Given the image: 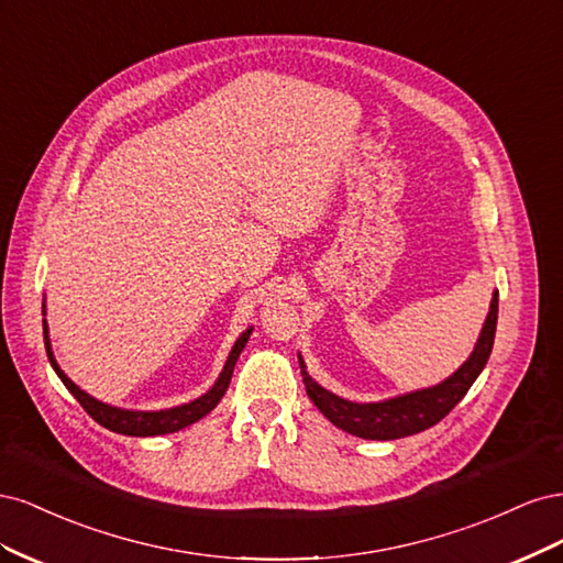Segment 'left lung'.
Listing matches in <instances>:
<instances>
[{
	"instance_id": "1",
	"label": "left lung",
	"mask_w": 563,
	"mask_h": 563,
	"mask_svg": "<svg viewBox=\"0 0 563 563\" xmlns=\"http://www.w3.org/2000/svg\"><path fill=\"white\" fill-rule=\"evenodd\" d=\"M496 323H498V291H493L486 321L479 338H476L472 354L467 356V362L460 366L453 376L432 387L406 391V395L383 399V401H371V404L350 401L333 395V391L312 380L308 366H305L302 356L298 354L302 383H305V389H308V397L312 399V404L343 432H350L362 439H376V441L411 437L432 428V424H437L441 418H446L451 413V408L467 395V389L476 378H479V373L488 362L490 350H493V338H496Z\"/></svg>"
}]
</instances>
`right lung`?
<instances>
[{"mask_svg":"<svg viewBox=\"0 0 563 563\" xmlns=\"http://www.w3.org/2000/svg\"><path fill=\"white\" fill-rule=\"evenodd\" d=\"M42 314H46V305L44 302H42ZM42 323H44L46 356H48L51 366H54V371L58 373V378L63 380V385L70 389V395L84 406V411H87L98 424H103V428H108V430H112L117 434H126V437L172 434V432H178V430L187 428V424L201 420L207 413H211L213 408L218 406V401L223 399L225 389L230 385V378H232L234 364H236V360H240V354L246 347L249 335L253 331V327H251L240 338H236V343L232 345V350L228 354V362H225L223 371H220L218 380L213 383V387L209 391H203L201 397L187 401V404H180V406H174V408H162V411H131V408H119V406H110L106 401H98L96 397L87 395V391H84L81 387H77L70 378H67L65 373H63V368L56 362L54 350H51V338H48V323H46V319H42Z\"/></svg>","mask_w":563,"mask_h":563,"instance_id":"add662e5","label":"right lung"}]
</instances>
